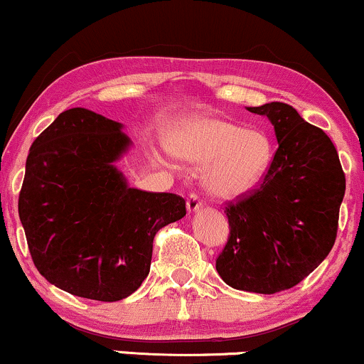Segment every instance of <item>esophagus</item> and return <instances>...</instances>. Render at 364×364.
Here are the masks:
<instances>
[{"mask_svg": "<svg viewBox=\"0 0 364 364\" xmlns=\"http://www.w3.org/2000/svg\"><path fill=\"white\" fill-rule=\"evenodd\" d=\"M202 200H200V196L198 195H190L188 196V200H186V208H188V212H190V214H193V212H196V210H200V208H202Z\"/></svg>", "mask_w": 364, "mask_h": 364, "instance_id": "esophagus-1", "label": "esophagus"}]
</instances>
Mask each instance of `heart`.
<instances>
[{
	"instance_id": "b5f03b06",
	"label": "heart",
	"mask_w": 364,
	"mask_h": 364,
	"mask_svg": "<svg viewBox=\"0 0 364 364\" xmlns=\"http://www.w3.org/2000/svg\"><path fill=\"white\" fill-rule=\"evenodd\" d=\"M178 161L202 168V186L217 200H240L260 186L269 173L274 145L262 129H245L214 116L181 121L168 136Z\"/></svg>"
}]
</instances>
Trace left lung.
<instances>
[{
  "label": "left lung",
  "mask_w": 364,
  "mask_h": 364,
  "mask_svg": "<svg viewBox=\"0 0 364 364\" xmlns=\"http://www.w3.org/2000/svg\"><path fill=\"white\" fill-rule=\"evenodd\" d=\"M279 149L255 193L225 207L229 240L215 262L228 286L274 294L310 275L336 243L346 176L332 140L289 104L248 107Z\"/></svg>",
  "instance_id": "obj_1"
}]
</instances>
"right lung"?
<instances>
[{
	"instance_id": "1",
	"label": "right lung",
	"mask_w": 364,
	"mask_h": 364,
	"mask_svg": "<svg viewBox=\"0 0 364 364\" xmlns=\"http://www.w3.org/2000/svg\"><path fill=\"white\" fill-rule=\"evenodd\" d=\"M123 124L73 107L34 140L18 215L32 260L60 289L119 301L149 275L154 236L183 219L174 193L129 188L116 162L132 147Z\"/></svg>"
}]
</instances>
